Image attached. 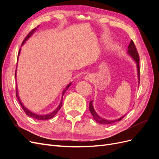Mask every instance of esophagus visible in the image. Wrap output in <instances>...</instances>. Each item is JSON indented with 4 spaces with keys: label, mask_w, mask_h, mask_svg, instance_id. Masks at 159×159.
I'll list each match as a JSON object with an SVG mask.
<instances>
[{
    "label": "esophagus",
    "mask_w": 159,
    "mask_h": 159,
    "mask_svg": "<svg viewBox=\"0 0 159 159\" xmlns=\"http://www.w3.org/2000/svg\"><path fill=\"white\" fill-rule=\"evenodd\" d=\"M91 78H92V77H91V75L89 74H87V75H85L84 76V80H91Z\"/></svg>",
    "instance_id": "1"
}]
</instances>
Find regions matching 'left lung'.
I'll use <instances>...</instances> for the list:
<instances>
[{
  "label": "left lung",
  "mask_w": 159,
  "mask_h": 159,
  "mask_svg": "<svg viewBox=\"0 0 159 159\" xmlns=\"http://www.w3.org/2000/svg\"><path fill=\"white\" fill-rule=\"evenodd\" d=\"M127 54L131 56L132 58L135 61L137 64V76H138V81H139H139H140V68H139V56L137 52V48L134 45L133 41L131 40L130 42V44L128 46V50H127ZM89 111L90 113L92 115V116L96 122H98L100 124H103V125H109L115 122H117L119 121H121V120L125 117V115L121 117L120 118L115 119V120H107L102 118L100 117L98 114L95 112V111L93 106V101H91L89 103Z\"/></svg>",
  "instance_id": "left-lung-1"
}]
</instances>
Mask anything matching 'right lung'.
<instances>
[{"label": "right lung", "instance_id": "obj_1", "mask_svg": "<svg viewBox=\"0 0 159 159\" xmlns=\"http://www.w3.org/2000/svg\"><path fill=\"white\" fill-rule=\"evenodd\" d=\"M36 29H37V28H35L34 29H33L32 31H30V32H29V34H28L26 36V37L25 38V39L24 40V41L22 42V46L24 44H25V43L26 41L28 39V38H29L34 33V32L36 30ZM20 50H21V49H20V50H19L18 55V58L19 54H20ZM15 78H16V74H15ZM71 83L69 84L68 85H67L66 87V88H65V89L63 91V92H62L61 99V102H60V104H59V105H58V107H57L54 111H52V113H48V114H46V115L37 114V113H33V112L30 111L28 110V109L25 106V105H23V103H22V102L20 101V98H19V96H18V89H17V88H16V98H17V99H18V100L19 103H20V105H21V107H22V109L24 110V111L25 112V113L28 115V116L31 117H32V118H34V119H38V120H47V119H51V118H52V117H54L55 116V115L57 114V113L58 112V111L60 110V109L61 107V105H62L61 100H62V98H63V96H64L65 92L66 91V90L68 89V88L71 85Z\"/></svg>", "mask_w": 159, "mask_h": 159}]
</instances>
